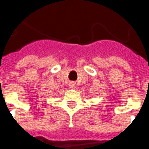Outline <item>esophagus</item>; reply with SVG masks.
Here are the masks:
<instances>
[{"label":"esophagus","instance_id":"esophagus-1","mask_svg":"<svg viewBox=\"0 0 149 149\" xmlns=\"http://www.w3.org/2000/svg\"><path fill=\"white\" fill-rule=\"evenodd\" d=\"M70 87H71V88H75V85H74V84H70Z\"/></svg>","mask_w":149,"mask_h":149}]
</instances>
